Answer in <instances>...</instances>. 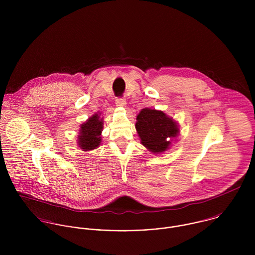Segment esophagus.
Masks as SVG:
<instances>
[{
    "instance_id": "1",
    "label": "esophagus",
    "mask_w": 255,
    "mask_h": 255,
    "mask_svg": "<svg viewBox=\"0 0 255 255\" xmlns=\"http://www.w3.org/2000/svg\"><path fill=\"white\" fill-rule=\"evenodd\" d=\"M116 105L119 108H125L127 107V101L125 98H117L116 99Z\"/></svg>"
}]
</instances>
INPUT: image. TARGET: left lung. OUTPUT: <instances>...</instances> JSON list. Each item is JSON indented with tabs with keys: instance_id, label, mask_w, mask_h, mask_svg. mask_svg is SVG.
Wrapping results in <instances>:
<instances>
[{
	"instance_id": "1",
	"label": "left lung",
	"mask_w": 255,
	"mask_h": 255,
	"mask_svg": "<svg viewBox=\"0 0 255 255\" xmlns=\"http://www.w3.org/2000/svg\"><path fill=\"white\" fill-rule=\"evenodd\" d=\"M135 128L141 144L154 154L169 149L181 131L173 118L163 111L150 108L141 110L136 116Z\"/></svg>"
}]
</instances>
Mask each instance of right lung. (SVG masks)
Here are the masks:
<instances>
[{
    "instance_id": "add662e5",
    "label": "right lung",
    "mask_w": 255,
    "mask_h": 255,
    "mask_svg": "<svg viewBox=\"0 0 255 255\" xmlns=\"http://www.w3.org/2000/svg\"><path fill=\"white\" fill-rule=\"evenodd\" d=\"M100 116L101 113H96L79 126L77 145L83 151L96 149L102 142L101 134L103 130V118Z\"/></svg>"
}]
</instances>
